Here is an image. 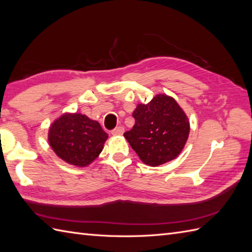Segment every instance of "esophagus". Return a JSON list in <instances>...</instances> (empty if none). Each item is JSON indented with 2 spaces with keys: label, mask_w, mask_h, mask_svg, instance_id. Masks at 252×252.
Returning a JSON list of instances; mask_svg holds the SVG:
<instances>
[{
  "label": "esophagus",
  "mask_w": 252,
  "mask_h": 252,
  "mask_svg": "<svg viewBox=\"0 0 252 252\" xmlns=\"http://www.w3.org/2000/svg\"><path fill=\"white\" fill-rule=\"evenodd\" d=\"M123 132H124V128L121 127V126L114 128V129L111 131L113 136H121V134H123Z\"/></svg>",
  "instance_id": "esophagus-1"
}]
</instances>
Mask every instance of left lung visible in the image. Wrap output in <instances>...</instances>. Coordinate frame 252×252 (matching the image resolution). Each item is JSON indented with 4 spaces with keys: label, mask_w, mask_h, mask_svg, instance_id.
<instances>
[{
    "label": "left lung",
    "mask_w": 252,
    "mask_h": 252,
    "mask_svg": "<svg viewBox=\"0 0 252 252\" xmlns=\"http://www.w3.org/2000/svg\"><path fill=\"white\" fill-rule=\"evenodd\" d=\"M134 125L124 137L144 163L157 167L179 156L189 134V122L177 102L167 95H157L138 105Z\"/></svg>",
    "instance_id": "left-lung-1"
}]
</instances>
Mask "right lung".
<instances>
[{
	"label": "right lung",
	"instance_id": "obj_1",
	"mask_svg": "<svg viewBox=\"0 0 252 252\" xmlns=\"http://www.w3.org/2000/svg\"><path fill=\"white\" fill-rule=\"evenodd\" d=\"M107 138L98 122L80 113H67L51 125L48 139L61 159L85 167L100 154Z\"/></svg>",
	"mask_w": 252,
	"mask_h": 252
}]
</instances>
